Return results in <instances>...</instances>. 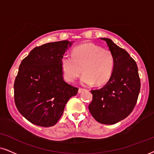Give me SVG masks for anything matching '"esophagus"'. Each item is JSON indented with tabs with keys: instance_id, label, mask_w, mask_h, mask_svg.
I'll return each mask as SVG.
<instances>
[{
	"instance_id": "1",
	"label": "esophagus",
	"mask_w": 154,
	"mask_h": 154,
	"mask_svg": "<svg viewBox=\"0 0 154 154\" xmlns=\"http://www.w3.org/2000/svg\"><path fill=\"white\" fill-rule=\"evenodd\" d=\"M84 91V89H82V88H79V90H78V93L79 94H80V93L82 92V91Z\"/></svg>"
}]
</instances>
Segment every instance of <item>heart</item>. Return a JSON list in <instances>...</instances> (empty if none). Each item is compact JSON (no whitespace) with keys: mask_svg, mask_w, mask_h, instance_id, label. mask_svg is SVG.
Wrapping results in <instances>:
<instances>
[{"mask_svg":"<svg viewBox=\"0 0 154 154\" xmlns=\"http://www.w3.org/2000/svg\"><path fill=\"white\" fill-rule=\"evenodd\" d=\"M64 77L74 82L85 72L81 82L85 85H102L112 76L114 58L112 52L93 43H85L75 48L72 56L64 54L60 60Z\"/></svg>","mask_w":154,"mask_h":154,"instance_id":"1","label":"heart"}]
</instances>
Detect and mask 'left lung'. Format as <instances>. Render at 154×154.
Instances as JSON below:
<instances>
[{
    "label": "left lung",
    "instance_id": "8db88e82",
    "mask_svg": "<svg viewBox=\"0 0 154 154\" xmlns=\"http://www.w3.org/2000/svg\"><path fill=\"white\" fill-rule=\"evenodd\" d=\"M114 58L109 80L102 88L91 90L93 99L89 110L97 122L114 124L131 114L137 104L141 82L136 62L125 50L111 39L102 38Z\"/></svg>",
    "mask_w": 154,
    "mask_h": 154
}]
</instances>
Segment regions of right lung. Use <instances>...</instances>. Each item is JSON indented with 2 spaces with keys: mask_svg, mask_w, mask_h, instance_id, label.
Returning <instances> with one entry per match:
<instances>
[{
  "mask_svg": "<svg viewBox=\"0 0 154 154\" xmlns=\"http://www.w3.org/2000/svg\"><path fill=\"white\" fill-rule=\"evenodd\" d=\"M73 42L63 40L36 47L23 60L14 83L19 112L35 125H55L78 88L64 80L60 60Z\"/></svg>",
  "mask_w": 154,
  "mask_h": 154,
  "instance_id": "add662e5",
  "label": "right lung"
}]
</instances>
